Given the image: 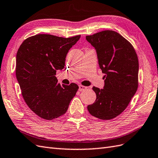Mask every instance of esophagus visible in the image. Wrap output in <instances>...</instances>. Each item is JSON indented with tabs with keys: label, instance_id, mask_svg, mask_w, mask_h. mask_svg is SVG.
I'll return each mask as SVG.
<instances>
[{
	"label": "esophagus",
	"instance_id": "34e87169",
	"mask_svg": "<svg viewBox=\"0 0 158 158\" xmlns=\"http://www.w3.org/2000/svg\"><path fill=\"white\" fill-rule=\"evenodd\" d=\"M86 88H87V87L84 86H82V85H80V86H79V91H80V92L84 91Z\"/></svg>",
	"mask_w": 158,
	"mask_h": 158
}]
</instances>
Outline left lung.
<instances>
[{"instance_id":"left-lung-1","label":"left lung","mask_w":158,"mask_h":158,"mask_svg":"<svg viewBox=\"0 0 158 158\" xmlns=\"http://www.w3.org/2000/svg\"><path fill=\"white\" fill-rule=\"evenodd\" d=\"M94 47L104 76L103 89L94 86V103L88 106L91 115L111 120L120 115L137 91L139 63L132 45L118 32L104 31L86 36Z\"/></svg>"}]
</instances>
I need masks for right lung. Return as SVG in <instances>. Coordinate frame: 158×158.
<instances>
[{"mask_svg": "<svg viewBox=\"0 0 158 158\" xmlns=\"http://www.w3.org/2000/svg\"><path fill=\"white\" fill-rule=\"evenodd\" d=\"M80 38L37 35L25 40L18 50L16 76L23 97L30 109L44 120L64 114L78 90L74 83H58L56 73L64 68L68 52Z\"/></svg>", "mask_w": 158, "mask_h": 158, "instance_id": "obj_1", "label": "right lung"}]
</instances>
